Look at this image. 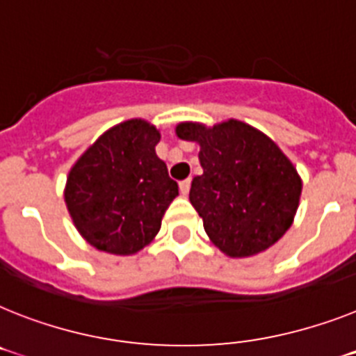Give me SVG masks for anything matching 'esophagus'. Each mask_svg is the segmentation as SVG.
Here are the masks:
<instances>
[{
    "instance_id": "obj_1",
    "label": "esophagus",
    "mask_w": 356,
    "mask_h": 356,
    "mask_svg": "<svg viewBox=\"0 0 356 356\" xmlns=\"http://www.w3.org/2000/svg\"><path fill=\"white\" fill-rule=\"evenodd\" d=\"M189 189H191L189 178H187V180H184V181H180V191H181V194H184V196H187V194H189Z\"/></svg>"
}]
</instances>
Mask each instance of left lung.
I'll list each match as a JSON object with an SVG mask.
<instances>
[{"label":"left lung","instance_id":"1","mask_svg":"<svg viewBox=\"0 0 356 356\" xmlns=\"http://www.w3.org/2000/svg\"><path fill=\"white\" fill-rule=\"evenodd\" d=\"M176 135L200 144L203 172L194 176L189 200L216 247L230 257H250L277 243L291 227L302 191L279 145L234 118L212 127L181 122Z\"/></svg>","mask_w":356,"mask_h":356}]
</instances>
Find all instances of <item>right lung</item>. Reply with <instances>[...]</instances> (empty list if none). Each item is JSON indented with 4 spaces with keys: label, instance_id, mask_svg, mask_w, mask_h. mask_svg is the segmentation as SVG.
<instances>
[{
    "label": "right lung",
    "instance_id": "obj_1",
    "mask_svg": "<svg viewBox=\"0 0 356 356\" xmlns=\"http://www.w3.org/2000/svg\"><path fill=\"white\" fill-rule=\"evenodd\" d=\"M160 131L142 118L108 129L79 158L65 202L79 234L97 250L131 256L153 241L178 196L156 156Z\"/></svg>",
    "mask_w": 356,
    "mask_h": 356
}]
</instances>
